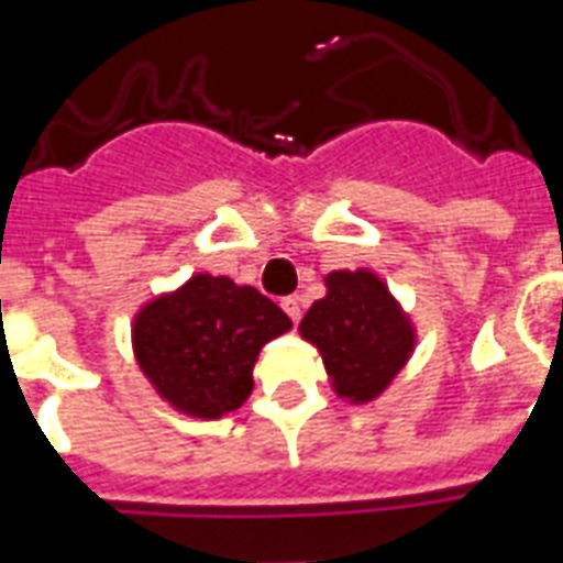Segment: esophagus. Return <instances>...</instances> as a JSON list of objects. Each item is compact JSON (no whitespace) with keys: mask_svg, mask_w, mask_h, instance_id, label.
Masks as SVG:
<instances>
[{"mask_svg":"<svg viewBox=\"0 0 563 563\" xmlns=\"http://www.w3.org/2000/svg\"><path fill=\"white\" fill-rule=\"evenodd\" d=\"M280 307H283V310H286V316H289V319H291V324H298L300 316H303V303H300V298L289 295V298H283Z\"/></svg>","mask_w":563,"mask_h":563,"instance_id":"esophagus-1","label":"esophagus"}]
</instances>
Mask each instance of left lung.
I'll return each mask as SVG.
<instances>
[{
    "label": "left lung",
    "mask_w": 563,
    "mask_h": 563,
    "mask_svg": "<svg viewBox=\"0 0 563 563\" xmlns=\"http://www.w3.org/2000/svg\"><path fill=\"white\" fill-rule=\"evenodd\" d=\"M328 295L300 321L321 351L339 396L372 401L398 375L413 349V330L372 272L328 274Z\"/></svg>",
    "instance_id": "8db88e82"
}]
</instances>
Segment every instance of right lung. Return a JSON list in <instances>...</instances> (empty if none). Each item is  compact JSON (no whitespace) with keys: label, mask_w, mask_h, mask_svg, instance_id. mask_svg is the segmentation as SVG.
I'll return each instance as SVG.
<instances>
[{"label":"right lung","mask_w":563,"mask_h":563,"mask_svg":"<svg viewBox=\"0 0 563 563\" xmlns=\"http://www.w3.org/2000/svg\"><path fill=\"white\" fill-rule=\"evenodd\" d=\"M289 328V316L263 291L197 274L144 307L132 339L158 396L191 416L218 419L251 396L256 354Z\"/></svg>","instance_id":"obj_1"}]
</instances>
